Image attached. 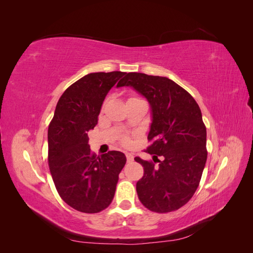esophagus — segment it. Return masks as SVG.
Wrapping results in <instances>:
<instances>
[{
  "instance_id": "1",
  "label": "esophagus",
  "mask_w": 253,
  "mask_h": 253,
  "mask_svg": "<svg viewBox=\"0 0 253 253\" xmlns=\"http://www.w3.org/2000/svg\"><path fill=\"white\" fill-rule=\"evenodd\" d=\"M126 156L127 163H132L133 160H134V156H133L132 153H126Z\"/></svg>"
}]
</instances>
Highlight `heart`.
Returning a JSON list of instances; mask_svg holds the SVG:
<instances>
[{
    "mask_svg": "<svg viewBox=\"0 0 253 253\" xmlns=\"http://www.w3.org/2000/svg\"><path fill=\"white\" fill-rule=\"evenodd\" d=\"M124 142H125V143H127L128 140H127V139H124Z\"/></svg>",
    "mask_w": 253,
    "mask_h": 253,
    "instance_id": "obj_1",
    "label": "heart"
}]
</instances>
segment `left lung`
Here are the masks:
<instances>
[{"label":"left lung","instance_id":"left-lung-1","mask_svg":"<svg viewBox=\"0 0 253 253\" xmlns=\"http://www.w3.org/2000/svg\"><path fill=\"white\" fill-rule=\"evenodd\" d=\"M121 86L133 87L151 106L148 139L152 143L145 152L159 165L135 157L144 171L136 183L139 201L153 212L177 210L195 193L207 160V131L200 106L167 77L128 73L118 82L117 87Z\"/></svg>","mask_w":253,"mask_h":253}]
</instances>
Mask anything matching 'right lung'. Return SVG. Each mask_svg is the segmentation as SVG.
I'll return each instance as SVG.
<instances>
[{"mask_svg": "<svg viewBox=\"0 0 253 253\" xmlns=\"http://www.w3.org/2000/svg\"><path fill=\"white\" fill-rule=\"evenodd\" d=\"M126 73H91L60 97L48 126V166L61 198L84 213H98L112 203L126 157L119 151L90 152L87 132L110 89Z\"/></svg>", "mask_w": 253, "mask_h": 253, "instance_id": "add662e5", "label": "right lung"}]
</instances>
